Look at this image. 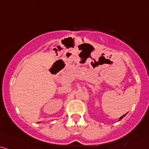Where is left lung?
I'll use <instances>...</instances> for the list:
<instances>
[{
	"instance_id": "8db88e82",
	"label": "left lung",
	"mask_w": 149,
	"mask_h": 149,
	"mask_svg": "<svg viewBox=\"0 0 149 149\" xmlns=\"http://www.w3.org/2000/svg\"><path fill=\"white\" fill-rule=\"evenodd\" d=\"M127 113H126V114H125V115H123V116H122L120 117V119H119V121H120V120H121L122 119V118H123L124 117H125V116L126 115H127Z\"/></svg>"
}]
</instances>
